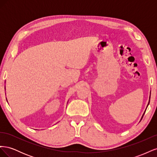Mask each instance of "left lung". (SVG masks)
Instances as JSON below:
<instances>
[{
    "label": "left lung",
    "instance_id": "8db88e82",
    "mask_svg": "<svg viewBox=\"0 0 157 157\" xmlns=\"http://www.w3.org/2000/svg\"><path fill=\"white\" fill-rule=\"evenodd\" d=\"M149 102H150V97H149V103H148V105H147V107H148V105H149ZM145 111H146V110L145 111V112H144V115H142V117H141V120L142 119V118H143V117H144V114H145Z\"/></svg>",
    "mask_w": 157,
    "mask_h": 157
}]
</instances>
